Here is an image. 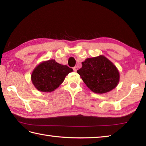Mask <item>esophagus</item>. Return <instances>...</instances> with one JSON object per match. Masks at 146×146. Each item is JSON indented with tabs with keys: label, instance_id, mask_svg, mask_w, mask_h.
Masks as SVG:
<instances>
[{
	"label": "esophagus",
	"instance_id": "1",
	"mask_svg": "<svg viewBox=\"0 0 146 146\" xmlns=\"http://www.w3.org/2000/svg\"><path fill=\"white\" fill-rule=\"evenodd\" d=\"M73 71H75V72H76V71L77 70H78V67H77V66H75V67H74V68H73Z\"/></svg>",
	"mask_w": 146,
	"mask_h": 146
}]
</instances>
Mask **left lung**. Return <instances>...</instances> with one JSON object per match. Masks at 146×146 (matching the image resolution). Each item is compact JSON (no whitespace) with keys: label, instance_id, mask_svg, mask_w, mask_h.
<instances>
[{"label":"left lung","instance_id":"8db88e82","mask_svg":"<svg viewBox=\"0 0 146 146\" xmlns=\"http://www.w3.org/2000/svg\"><path fill=\"white\" fill-rule=\"evenodd\" d=\"M77 70L87 87L95 94L107 93L116 87L120 80L117 67L104 55L89 58Z\"/></svg>","mask_w":146,"mask_h":146}]
</instances>
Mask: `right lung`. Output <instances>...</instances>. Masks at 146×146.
<instances>
[{"mask_svg": "<svg viewBox=\"0 0 146 146\" xmlns=\"http://www.w3.org/2000/svg\"><path fill=\"white\" fill-rule=\"evenodd\" d=\"M73 71L66 65L59 64L54 60L42 61L36 66L31 74L35 87L42 92H51L64 82L68 73Z\"/></svg>", "mask_w": 146, "mask_h": 146, "instance_id": "right-lung-1", "label": "right lung"}]
</instances>
